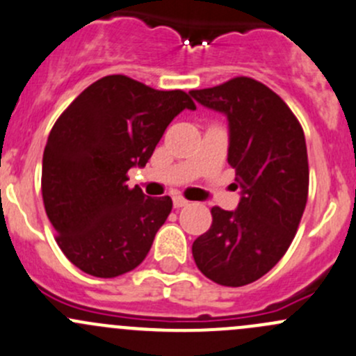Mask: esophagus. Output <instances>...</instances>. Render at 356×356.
<instances>
[{
	"label": "esophagus",
	"mask_w": 356,
	"mask_h": 356,
	"mask_svg": "<svg viewBox=\"0 0 356 356\" xmlns=\"http://www.w3.org/2000/svg\"><path fill=\"white\" fill-rule=\"evenodd\" d=\"M189 201L182 198V196H174V208H182V207H186Z\"/></svg>",
	"instance_id": "34e87169"
}]
</instances>
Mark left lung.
<instances>
[{"instance_id": "obj_1", "label": "left lung", "mask_w": 356, "mask_h": 356, "mask_svg": "<svg viewBox=\"0 0 356 356\" xmlns=\"http://www.w3.org/2000/svg\"><path fill=\"white\" fill-rule=\"evenodd\" d=\"M189 95L227 117V161L241 189L234 211L211 208L193 257L210 281L239 288L267 274L296 234L308 198L303 129L281 96L251 77Z\"/></svg>"}]
</instances>
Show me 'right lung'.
Listing matches in <instances>:
<instances>
[{
    "label": "right lung",
    "instance_id": "right-lung-1",
    "mask_svg": "<svg viewBox=\"0 0 356 356\" xmlns=\"http://www.w3.org/2000/svg\"><path fill=\"white\" fill-rule=\"evenodd\" d=\"M188 92L156 91L127 75L86 88L58 117L42 155L44 210L63 254L95 277L138 267L172 210L170 196L129 188L127 172L145 167Z\"/></svg>",
    "mask_w": 356,
    "mask_h": 356
}]
</instances>
